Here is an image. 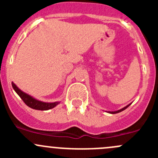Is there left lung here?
Masks as SVG:
<instances>
[{
    "label": "left lung",
    "instance_id": "left-lung-1",
    "mask_svg": "<svg viewBox=\"0 0 158 158\" xmlns=\"http://www.w3.org/2000/svg\"><path fill=\"white\" fill-rule=\"evenodd\" d=\"M131 104H129V105H128V106H125V107H124L123 109H120V110H118V111H109V113H111V114H116V113H118V112H121V111H124V110L125 109H126L129 106H130Z\"/></svg>",
    "mask_w": 158,
    "mask_h": 158
}]
</instances>
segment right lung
Returning a JSON list of instances; mask_svg holds the SVG:
<instances>
[{"label": "right lung", "instance_id": "obj_1", "mask_svg": "<svg viewBox=\"0 0 158 158\" xmlns=\"http://www.w3.org/2000/svg\"><path fill=\"white\" fill-rule=\"evenodd\" d=\"M12 87L14 89L16 92L17 93V95L21 98V99L24 102L25 104L27 106H29L30 108L36 110H42V111H45V110H49L54 108L55 106H56L60 102H52V103H48V102H44L39 101V100L35 99L34 98H33L30 95H27L25 92H22L14 82H12Z\"/></svg>", "mask_w": 158, "mask_h": 158}]
</instances>
